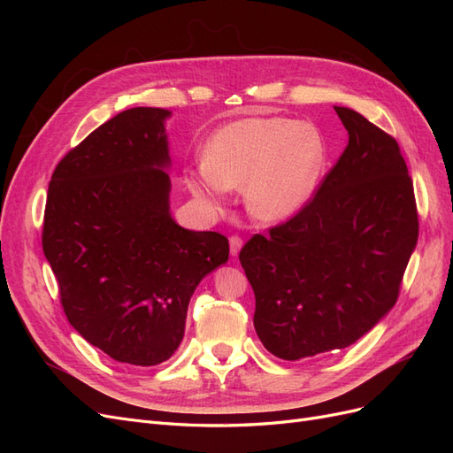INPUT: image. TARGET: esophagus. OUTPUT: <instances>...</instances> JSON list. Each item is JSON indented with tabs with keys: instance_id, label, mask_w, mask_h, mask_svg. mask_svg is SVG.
Listing matches in <instances>:
<instances>
[{
	"instance_id": "esophagus-1",
	"label": "esophagus",
	"mask_w": 453,
	"mask_h": 453,
	"mask_svg": "<svg viewBox=\"0 0 453 453\" xmlns=\"http://www.w3.org/2000/svg\"><path fill=\"white\" fill-rule=\"evenodd\" d=\"M242 245H243V240L240 236H230V255L238 257Z\"/></svg>"
}]
</instances>
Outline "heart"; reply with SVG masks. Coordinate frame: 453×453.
Wrapping results in <instances>:
<instances>
[{"mask_svg": "<svg viewBox=\"0 0 453 453\" xmlns=\"http://www.w3.org/2000/svg\"><path fill=\"white\" fill-rule=\"evenodd\" d=\"M326 150L319 130L285 117H248L219 128L203 160L185 175L195 196L223 203L226 188H242L260 221H285L315 193Z\"/></svg>", "mask_w": 453, "mask_h": 453, "instance_id": "obj_1", "label": "heart"}]
</instances>
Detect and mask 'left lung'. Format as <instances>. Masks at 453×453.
Returning <instances> with one entry per match:
<instances>
[{"instance_id":"left-lung-1","label":"left lung","mask_w":453,"mask_h":453,"mask_svg":"<svg viewBox=\"0 0 453 453\" xmlns=\"http://www.w3.org/2000/svg\"><path fill=\"white\" fill-rule=\"evenodd\" d=\"M334 111L349 135L334 168L293 219L240 251L257 336L285 361L348 348L386 318L418 243L399 143L353 109Z\"/></svg>"}]
</instances>
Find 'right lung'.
<instances>
[{
    "label": "right lung",
    "instance_id": "right-lung-1",
    "mask_svg": "<svg viewBox=\"0 0 453 453\" xmlns=\"http://www.w3.org/2000/svg\"><path fill=\"white\" fill-rule=\"evenodd\" d=\"M168 109L132 107L96 128L52 173L43 253L75 331L119 363L168 361L198 283L228 260L219 232L170 211Z\"/></svg>",
    "mask_w": 453,
    "mask_h": 453
}]
</instances>
